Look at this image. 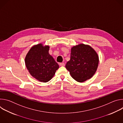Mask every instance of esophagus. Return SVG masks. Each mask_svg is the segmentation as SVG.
<instances>
[{"label":"esophagus","mask_w":123,"mask_h":123,"mask_svg":"<svg viewBox=\"0 0 123 123\" xmlns=\"http://www.w3.org/2000/svg\"><path fill=\"white\" fill-rule=\"evenodd\" d=\"M60 66H65V63H60Z\"/></svg>","instance_id":"1"}]
</instances>
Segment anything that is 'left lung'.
<instances>
[{"instance_id": "left-lung-1", "label": "left lung", "mask_w": 123, "mask_h": 123, "mask_svg": "<svg viewBox=\"0 0 123 123\" xmlns=\"http://www.w3.org/2000/svg\"><path fill=\"white\" fill-rule=\"evenodd\" d=\"M98 63L95 51L90 46L81 44L72 48L71 59L65 67L75 80L83 82L94 74Z\"/></svg>"}]
</instances>
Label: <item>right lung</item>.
<instances>
[{
  "instance_id": "add662e5",
  "label": "right lung",
  "mask_w": 123,
  "mask_h": 123,
  "mask_svg": "<svg viewBox=\"0 0 123 123\" xmlns=\"http://www.w3.org/2000/svg\"><path fill=\"white\" fill-rule=\"evenodd\" d=\"M49 50V46L38 44L30 49L25 58L26 66L30 74L42 82L49 81L59 68Z\"/></svg>"
}]
</instances>
